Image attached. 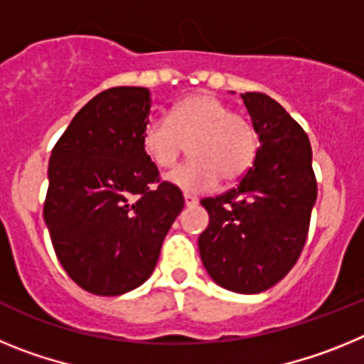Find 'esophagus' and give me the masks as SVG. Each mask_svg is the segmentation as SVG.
<instances>
[{
	"label": "esophagus",
	"mask_w": 364,
	"mask_h": 364,
	"mask_svg": "<svg viewBox=\"0 0 364 364\" xmlns=\"http://www.w3.org/2000/svg\"><path fill=\"white\" fill-rule=\"evenodd\" d=\"M184 202L186 205H195L197 204V197H193V195H189V193H184Z\"/></svg>",
	"instance_id": "1"
}]
</instances>
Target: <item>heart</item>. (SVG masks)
I'll use <instances>...</instances> for the list:
<instances>
[{"label": "heart", "instance_id": "b5f03b06", "mask_svg": "<svg viewBox=\"0 0 364 364\" xmlns=\"http://www.w3.org/2000/svg\"><path fill=\"white\" fill-rule=\"evenodd\" d=\"M189 144L188 164L167 175V182L186 193H205L235 182L253 166L259 151L255 125L210 92L184 98L169 118H153L142 133L146 154L160 169L178 162Z\"/></svg>", "mask_w": 364, "mask_h": 364}]
</instances>
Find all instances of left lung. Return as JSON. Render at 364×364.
Listing matches in <instances>:
<instances>
[{
	"label": "left lung",
	"instance_id": "obj_1",
	"mask_svg": "<svg viewBox=\"0 0 364 364\" xmlns=\"http://www.w3.org/2000/svg\"><path fill=\"white\" fill-rule=\"evenodd\" d=\"M240 96L260 146L237 188L200 200L210 224L198 237V250L218 286L237 294H260L297 262L317 182L310 140L301 125L268 95Z\"/></svg>",
	"mask_w": 364,
	"mask_h": 364
}]
</instances>
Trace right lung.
Listing matches in <instances>:
<instances>
[{"label": "right lung", "mask_w": 364, "mask_h": 364, "mask_svg": "<svg viewBox=\"0 0 364 364\" xmlns=\"http://www.w3.org/2000/svg\"><path fill=\"white\" fill-rule=\"evenodd\" d=\"M149 112V89L112 87L80 109L50 154L45 224L60 264L89 294L144 284L184 208L144 151Z\"/></svg>", "instance_id": "1"}]
</instances>
